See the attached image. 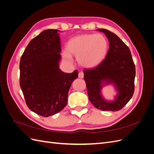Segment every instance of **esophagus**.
Segmentation results:
<instances>
[{
	"label": "esophagus",
	"mask_w": 154,
	"mask_h": 154,
	"mask_svg": "<svg viewBox=\"0 0 154 154\" xmlns=\"http://www.w3.org/2000/svg\"><path fill=\"white\" fill-rule=\"evenodd\" d=\"M83 76H84V74H83V72H80L78 74V78H83Z\"/></svg>",
	"instance_id": "34e87169"
}]
</instances>
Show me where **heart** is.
<instances>
[{
	"label": "heart",
	"mask_w": 154,
	"mask_h": 154,
	"mask_svg": "<svg viewBox=\"0 0 154 154\" xmlns=\"http://www.w3.org/2000/svg\"><path fill=\"white\" fill-rule=\"evenodd\" d=\"M109 48V42L102 34H82L72 37L66 44L63 58L69 63L72 62L71 54L76 57L81 66L93 68L105 59Z\"/></svg>",
	"instance_id": "obj_1"
}]
</instances>
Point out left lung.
Returning a JSON list of instances; mask_svg holds the SVG:
<instances>
[{"instance_id":"obj_1","label":"left lung","mask_w":154,"mask_h":154,"mask_svg":"<svg viewBox=\"0 0 154 154\" xmlns=\"http://www.w3.org/2000/svg\"><path fill=\"white\" fill-rule=\"evenodd\" d=\"M97 30L105 34L109 49L100 65L83 70L88 99L97 109L118 111L133 96L136 68L129 48L117 35L105 29ZM109 84H112L118 92L114 101L106 100L101 94L103 87Z\"/></svg>"}]
</instances>
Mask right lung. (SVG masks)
Masks as SVG:
<instances>
[{"label":"right lung","mask_w":154,"mask_h":154,"mask_svg":"<svg viewBox=\"0 0 154 154\" xmlns=\"http://www.w3.org/2000/svg\"><path fill=\"white\" fill-rule=\"evenodd\" d=\"M59 30L47 29L32 39L20 62V85L26 104L44 117L61 111L67 103L69 88L78 72L66 73L61 60Z\"/></svg>","instance_id":"obj_1"}]
</instances>
